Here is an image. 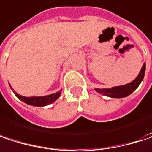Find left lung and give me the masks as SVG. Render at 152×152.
Returning <instances> with one entry per match:
<instances>
[{"instance_id": "obj_1", "label": "left lung", "mask_w": 152, "mask_h": 152, "mask_svg": "<svg viewBox=\"0 0 152 152\" xmlns=\"http://www.w3.org/2000/svg\"><path fill=\"white\" fill-rule=\"evenodd\" d=\"M145 62L144 63L138 76H137V78L132 81L131 83L123 85V86H117V87H113L112 89H96V90L100 93L103 94L104 96H110V97H114V98H122V97H125L127 96H129L131 94L134 90H136L139 84L141 83L144 76H145Z\"/></svg>"}]
</instances>
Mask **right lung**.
Here are the masks:
<instances>
[{
  "mask_svg": "<svg viewBox=\"0 0 152 152\" xmlns=\"http://www.w3.org/2000/svg\"><path fill=\"white\" fill-rule=\"evenodd\" d=\"M61 91H58L55 94H51L46 96H34V97H26V96H22L18 95L17 93L15 92V96L21 100L22 102L26 103L33 106H45V105H48V104L54 103L61 95Z\"/></svg>",
  "mask_w": 152,
  "mask_h": 152,
  "instance_id": "add662e5",
  "label": "right lung"
}]
</instances>
